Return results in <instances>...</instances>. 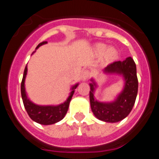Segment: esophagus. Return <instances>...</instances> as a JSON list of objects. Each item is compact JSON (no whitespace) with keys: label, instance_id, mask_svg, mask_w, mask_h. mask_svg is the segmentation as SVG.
I'll list each match as a JSON object with an SVG mask.
<instances>
[{"label":"esophagus","instance_id":"1","mask_svg":"<svg viewBox=\"0 0 159 159\" xmlns=\"http://www.w3.org/2000/svg\"><path fill=\"white\" fill-rule=\"evenodd\" d=\"M90 76H91V72H90L89 70L86 69L83 71L82 75H81V78H82L83 80L85 81V80H88Z\"/></svg>","mask_w":159,"mask_h":159}]
</instances>
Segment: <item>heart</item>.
I'll list each match as a JSON object with an SVG mask.
<instances>
[{
    "instance_id": "heart-1",
    "label": "heart",
    "mask_w": 159,
    "mask_h": 159,
    "mask_svg": "<svg viewBox=\"0 0 159 159\" xmlns=\"http://www.w3.org/2000/svg\"><path fill=\"white\" fill-rule=\"evenodd\" d=\"M105 48H106V47H105L104 45H100L99 47V49L100 52H103L105 50ZM116 56H117V52L116 51V49L115 48H111L107 49V51L106 52V57H107L108 59H110V60L115 59L116 57Z\"/></svg>"
}]
</instances>
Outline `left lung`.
<instances>
[{"instance_id":"8db88e82","label":"left lung","mask_w":159,"mask_h":159,"mask_svg":"<svg viewBox=\"0 0 159 159\" xmlns=\"http://www.w3.org/2000/svg\"><path fill=\"white\" fill-rule=\"evenodd\" d=\"M104 71L123 75L125 80L124 89L116 101L106 103L95 100L94 87L95 84L94 82L90 84L91 108L95 117L99 120L107 123H117L128 116L135 102L139 87L135 63L131 57H127L123 61H115L108 64Z\"/></svg>"}]
</instances>
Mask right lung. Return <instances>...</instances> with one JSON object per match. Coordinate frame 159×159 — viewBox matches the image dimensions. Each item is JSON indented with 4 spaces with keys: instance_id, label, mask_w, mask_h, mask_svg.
I'll list each match as a JSON object with an SVG mask.
<instances>
[{
    "instance_id": "right-lung-1",
    "label": "right lung",
    "mask_w": 159,
    "mask_h": 159,
    "mask_svg": "<svg viewBox=\"0 0 159 159\" xmlns=\"http://www.w3.org/2000/svg\"><path fill=\"white\" fill-rule=\"evenodd\" d=\"M44 43H47V41H43L37 45L36 48L43 45ZM27 75V66L25 67V71H24L23 79L21 81V86H20V91H21V97L23 100L24 106L25 110L27 111L29 117L36 123L43 125H51L60 121L64 119L66 113L67 111L68 107H69L70 101H71L72 95L74 94V90L76 88L78 84L75 85L71 88V92L67 100L58 106H39V105L34 104L28 99L25 88V76Z\"/></svg>"
}]
</instances>
